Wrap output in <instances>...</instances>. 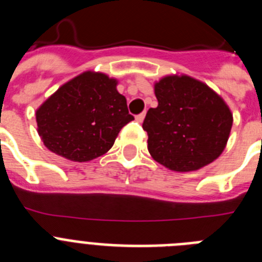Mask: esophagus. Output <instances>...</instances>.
Listing matches in <instances>:
<instances>
[{"mask_svg": "<svg viewBox=\"0 0 262 262\" xmlns=\"http://www.w3.org/2000/svg\"><path fill=\"white\" fill-rule=\"evenodd\" d=\"M144 117H145V113H140V114H138V115H136V117H135V119L138 120L139 123H142L143 120H144Z\"/></svg>", "mask_w": 262, "mask_h": 262, "instance_id": "obj_1", "label": "esophagus"}]
</instances>
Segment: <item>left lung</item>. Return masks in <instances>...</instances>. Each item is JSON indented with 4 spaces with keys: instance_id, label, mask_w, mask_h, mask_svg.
I'll return each instance as SVG.
<instances>
[{
    "instance_id": "8db88e82",
    "label": "left lung",
    "mask_w": 262,
    "mask_h": 262,
    "mask_svg": "<svg viewBox=\"0 0 262 262\" xmlns=\"http://www.w3.org/2000/svg\"><path fill=\"white\" fill-rule=\"evenodd\" d=\"M159 105L143 122L148 151L176 172H191L221 156L232 114L207 85L189 76H168L155 85Z\"/></svg>"
}]
</instances>
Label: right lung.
I'll return each mask as SVG.
<instances>
[{
  "label": "right lung",
  "instance_id": "obj_1",
  "mask_svg": "<svg viewBox=\"0 0 262 262\" xmlns=\"http://www.w3.org/2000/svg\"><path fill=\"white\" fill-rule=\"evenodd\" d=\"M131 120L117 80L93 72L62 85L36 110L38 133L46 147L78 163L106 154Z\"/></svg>",
  "mask_w": 262,
  "mask_h": 262
}]
</instances>
